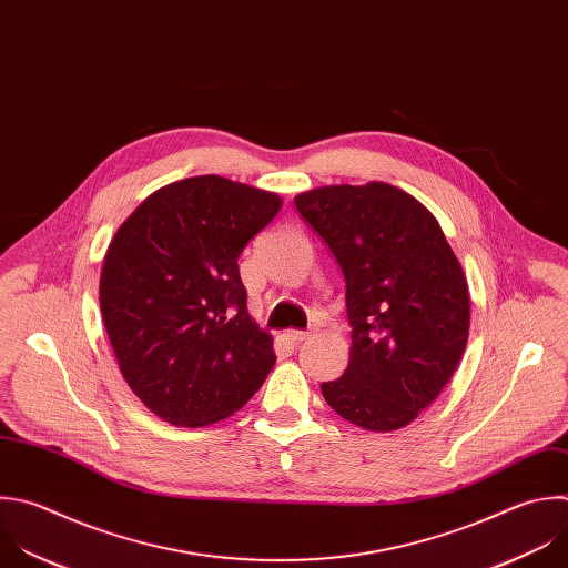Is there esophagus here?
<instances>
[{"mask_svg":"<svg viewBox=\"0 0 568 568\" xmlns=\"http://www.w3.org/2000/svg\"><path fill=\"white\" fill-rule=\"evenodd\" d=\"M312 334L310 332H303V329H287L285 332V338L292 343V345H298L303 341H307Z\"/></svg>","mask_w":568,"mask_h":568,"instance_id":"1","label":"esophagus"}]
</instances>
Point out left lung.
<instances>
[{"label": "left lung", "instance_id": "1", "mask_svg": "<svg viewBox=\"0 0 568 568\" xmlns=\"http://www.w3.org/2000/svg\"><path fill=\"white\" fill-rule=\"evenodd\" d=\"M294 205L343 272L352 325L349 363L321 393L358 428L399 430L439 397L466 349L464 270L437 219L388 182L318 186Z\"/></svg>", "mask_w": 568, "mask_h": 568}]
</instances>
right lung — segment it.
<instances>
[{
	"mask_svg": "<svg viewBox=\"0 0 568 568\" xmlns=\"http://www.w3.org/2000/svg\"><path fill=\"white\" fill-rule=\"evenodd\" d=\"M281 199L221 175L153 192L115 232L100 310L120 372L160 419L199 428L241 410L276 354L247 312L239 256Z\"/></svg>",
	"mask_w": 568,
	"mask_h": 568,
	"instance_id": "add662e5",
	"label": "right lung"
}]
</instances>
